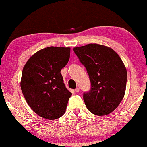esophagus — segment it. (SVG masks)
Listing matches in <instances>:
<instances>
[{
	"instance_id": "obj_1",
	"label": "esophagus",
	"mask_w": 147,
	"mask_h": 147,
	"mask_svg": "<svg viewBox=\"0 0 147 147\" xmlns=\"http://www.w3.org/2000/svg\"><path fill=\"white\" fill-rule=\"evenodd\" d=\"M79 91H80V89H79V88H76V89L75 90V92H79Z\"/></svg>"
}]
</instances>
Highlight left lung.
<instances>
[{
  "instance_id": "obj_1",
  "label": "left lung",
  "mask_w": 147,
  "mask_h": 147,
  "mask_svg": "<svg viewBox=\"0 0 147 147\" xmlns=\"http://www.w3.org/2000/svg\"><path fill=\"white\" fill-rule=\"evenodd\" d=\"M73 50L90 79L91 90L84 94L86 107L98 116L110 114L125 96L127 74L124 63L116 51L104 45L89 44Z\"/></svg>"
}]
</instances>
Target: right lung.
Listing matches in <instances>:
<instances>
[{"instance_id":"add662e5","label":"right lung","mask_w":147,"mask_h":147,"mask_svg":"<svg viewBox=\"0 0 147 147\" xmlns=\"http://www.w3.org/2000/svg\"><path fill=\"white\" fill-rule=\"evenodd\" d=\"M70 48L49 47L26 61L20 87L26 101L38 116L55 120L64 114L72 93L66 88L61 70L70 59Z\"/></svg>"}]
</instances>
